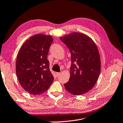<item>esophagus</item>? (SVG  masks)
<instances>
[{
    "instance_id": "1",
    "label": "esophagus",
    "mask_w": 123,
    "mask_h": 123,
    "mask_svg": "<svg viewBox=\"0 0 123 123\" xmlns=\"http://www.w3.org/2000/svg\"><path fill=\"white\" fill-rule=\"evenodd\" d=\"M56 75H57V77H58V76H60V75H61V73H60V72H56Z\"/></svg>"
}]
</instances>
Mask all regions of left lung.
Returning a JSON list of instances; mask_svg holds the SVG:
<instances>
[{"mask_svg": "<svg viewBox=\"0 0 123 123\" xmlns=\"http://www.w3.org/2000/svg\"><path fill=\"white\" fill-rule=\"evenodd\" d=\"M71 54L69 81L64 84L74 95H81L93 88L101 71V60L96 44L87 35L73 32L60 38Z\"/></svg>", "mask_w": 123, "mask_h": 123, "instance_id": "obj_1", "label": "left lung"}]
</instances>
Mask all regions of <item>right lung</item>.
<instances>
[{
  "mask_svg": "<svg viewBox=\"0 0 123 123\" xmlns=\"http://www.w3.org/2000/svg\"><path fill=\"white\" fill-rule=\"evenodd\" d=\"M52 42L51 36L37 34L27 39L19 50L16 75L21 86L31 94H42L53 82L47 59Z\"/></svg>",
  "mask_w": 123,
  "mask_h": 123,
  "instance_id": "1",
  "label": "right lung"
}]
</instances>
